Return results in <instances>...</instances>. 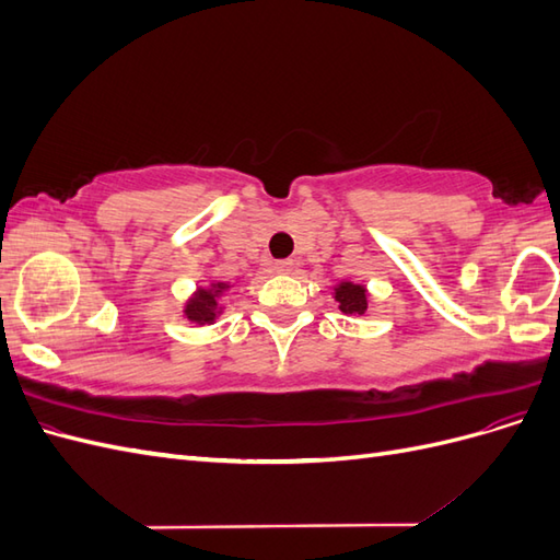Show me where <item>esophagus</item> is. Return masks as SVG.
I'll return each mask as SVG.
<instances>
[{
	"label": "esophagus",
	"instance_id": "34e87169",
	"mask_svg": "<svg viewBox=\"0 0 560 560\" xmlns=\"http://www.w3.org/2000/svg\"><path fill=\"white\" fill-rule=\"evenodd\" d=\"M296 268V261L292 259H282V261H276V270L278 273H290V270Z\"/></svg>",
	"mask_w": 560,
	"mask_h": 560
}]
</instances>
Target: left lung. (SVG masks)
Returning <instances> with one entry per match:
<instances>
[{"label": "left lung", "instance_id": "8db88e82", "mask_svg": "<svg viewBox=\"0 0 560 560\" xmlns=\"http://www.w3.org/2000/svg\"><path fill=\"white\" fill-rule=\"evenodd\" d=\"M336 301H338V308L348 315H362L366 311V292L362 284H352V282L338 284Z\"/></svg>", "mask_w": 560, "mask_h": 560}]
</instances>
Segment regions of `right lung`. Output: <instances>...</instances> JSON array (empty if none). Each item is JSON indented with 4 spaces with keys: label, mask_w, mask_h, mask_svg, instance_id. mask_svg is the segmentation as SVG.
<instances>
[{
    "label": "right lung",
    "mask_w": 560,
    "mask_h": 560,
    "mask_svg": "<svg viewBox=\"0 0 560 560\" xmlns=\"http://www.w3.org/2000/svg\"><path fill=\"white\" fill-rule=\"evenodd\" d=\"M214 290H200L191 303H186V317L191 322H198V325H210L217 317V299L222 296V292L226 290L224 282H217L212 284Z\"/></svg>",
    "instance_id": "1"
}]
</instances>
